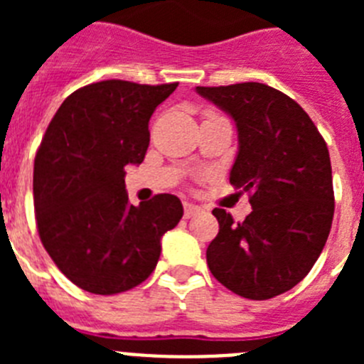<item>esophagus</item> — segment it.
<instances>
[{
	"instance_id": "1",
	"label": "esophagus",
	"mask_w": 364,
	"mask_h": 364,
	"mask_svg": "<svg viewBox=\"0 0 364 364\" xmlns=\"http://www.w3.org/2000/svg\"><path fill=\"white\" fill-rule=\"evenodd\" d=\"M197 213H200V208H198V205H195V204H189V202H186V204H184V217L191 218V217H195Z\"/></svg>"
}]
</instances>
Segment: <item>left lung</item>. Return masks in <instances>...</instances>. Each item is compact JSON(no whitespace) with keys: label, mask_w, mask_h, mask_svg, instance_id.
I'll list each match as a JSON object with an SVG mask.
<instances>
[{"label":"left lung","mask_w":364,"mask_h":364,"mask_svg":"<svg viewBox=\"0 0 364 364\" xmlns=\"http://www.w3.org/2000/svg\"><path fill=\"white\" fill-rule=\"evenodd\" d=\"M197 92L237 124L230 184L242 188L253 208L242 222L215 208L218 235L205 252L208 266L233 294L266 301L306 277L326 244L336 208L330 153L306 111L266 83Z\"/></svg>","instance_id":"8db88e82"}]
</instances>
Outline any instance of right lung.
<instances>
[{
  "label": "right lung",
  "instance_id": "obj_1",
  "mask_svg": "<svg viewBox=\"0 0 364 364\" xmlns=\"http://www.w3.org/2000/svg\"><path fill=\"white\" fill-rule=\"evenodd\" d=\"M176 85L104 80L80 87L41 138L32 180L38 233L82 290L114 295L146 281L162 235L184 215L169 193L133 205L124 180L127 164L144 162L151 114Z\"/></svg>",
  "mask_w": 364,
  "mask_h": 364
}]
</instances>
